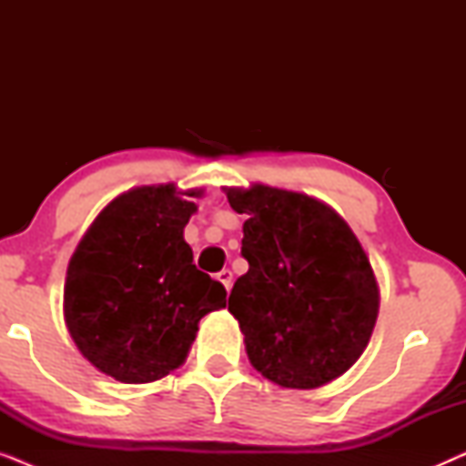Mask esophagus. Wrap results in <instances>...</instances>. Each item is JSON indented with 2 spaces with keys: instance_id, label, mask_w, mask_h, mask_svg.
I'll list each match as a JSON object with an SVG mask.
<instances>
[{
  "instance_id": "34e87169",
  "label": "esophagus",
  "mask_w": 466,
  "mask_h": 466,
  "mask_svg": "<svg viewBox=\"0 0 466 466\" xmlns=\"http://www.w3.org/2000/svg\"><path fill=\"white\" fill-rule=\"evenodd\" d=\"M216 278H218V282H222V286H225L227 290H231V284H233V273H231V269H222Z\"/></svg>"
}]
</instances>
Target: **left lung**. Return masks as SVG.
I'll return each mask as SVG.
<instances>
[{
    "mask_svg": "<svg viewBox=\"0 0 466 466\" xmlns=\"http://www.w3.org/2000/svg\"><path fill=\"white\" fill-rule=\"evenodd\" d=\"M225 193L248 216L250 267L228 297L248 359L284 388L329 384L360 359L378 320V279L360 241L314 197L265 184Z\"/></svg>",
    "mask_w": 466,
    "mask_h": 466,
    "instance_id": "1",
    "label": "left lung"
}]
</instances>
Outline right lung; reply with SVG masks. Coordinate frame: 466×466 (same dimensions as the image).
Segmentation results:
<instances>
[{
  "mask_svg": "<svg viewBox=\"0 0 466 466\" xmlns=\"http://www.w3.org/2000/svg\"><path fill=\"white\" fill-rule=\"evenodd\" d=\"M203 190L137 187L101 209L67 267L63 314L82 356L123 384H148L187 360L199 320L227 290L197 269L184 227Z\"/></svg>",
  "mask_w": 466,
  "mask_h": 466,
  "instance_id": "1",
  "label": "right lung"
}]
</instances>
